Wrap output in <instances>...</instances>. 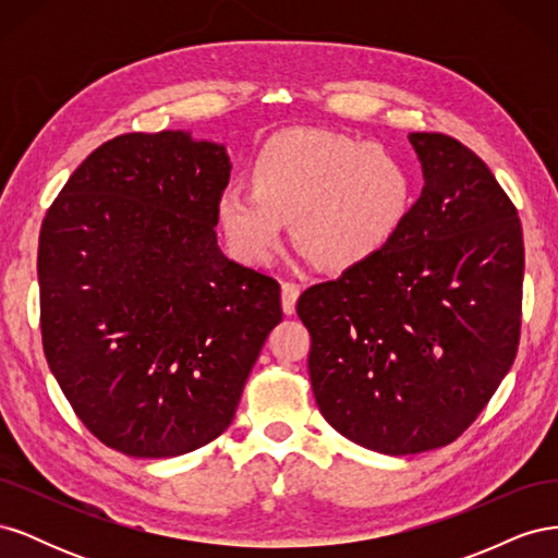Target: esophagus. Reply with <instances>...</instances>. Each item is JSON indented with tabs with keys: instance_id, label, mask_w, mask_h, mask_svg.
<instances>
[{
	"instance_id": "34e87169",
	"label": "esophagus",
	"mask_w": 558,
	"mask_h": 558,
	"mask_svg": "<svg viewBox=\"0 0 558 558\" xmlns=\"http://www.w3.org/2000/svg\"><path fill=\"white\" fill-rule=\"evenodd\" d=\"M300 298V286L293 281H283L281 283V307L286 314L295 312V302Z\"/></svg>"
}]
</instances>
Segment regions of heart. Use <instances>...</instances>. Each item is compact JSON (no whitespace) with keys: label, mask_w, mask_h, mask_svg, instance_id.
<instances>
[{"label":"heart","mask_w":558,"mask_h":558,"mask_svg":"<svg viewBox=\"0 0 558 558\" xmlns=\"http://www.w3.org/2000/svg\"><path fill=\"white\" fill-rule=\"evenodd\" d=\"M251 181L216 199L226 242L246 263L272 260L293 221L295 244L320 267L361 265L398 238L414 207V174L396 150L330 130L269 137Z\"/></svg>","instance_id":"obj_1"}]
</instances>
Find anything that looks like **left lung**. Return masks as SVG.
Listing matches in <instances>:
<instances>
[{
    "mask_svg": "<svg viewBox=\"0 0 558 558\" xmlns=\"http://www.w3.org/2000/svg\"><path fill=\"white\" fill-rule=\"evenodd\" d=\"M424 191L379 256L300 295L320 414L391 456L453 442L514 363L523 238L517 207L459 140L412 132Z\"/></svg>",
    "mask_w": 558,
    "mask_h": 558,
    "instance_id": "8db88e82",
    "label": "left lung"
}]
</instances>
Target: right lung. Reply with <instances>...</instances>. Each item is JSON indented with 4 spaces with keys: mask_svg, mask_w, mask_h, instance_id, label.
Masks as SVG:
<instances>
[{
    "mask_svg": "<svg viewBox=\"0 0 558 558\" xmlns=\"http://www.w3.org/2000/svg\"><path fill=\"white\" fill-rule=\"evenodd\" d=\"M221 144L130 132L95 148L39 234L41 342L99 442L170 459L216 440L281 320L277 279L223 256Z\"/></svg>",
    "mask_w": 558,
    "mask_h": 558,
    "instance_id": "obj_1",
    "label": "right lung"
}]
</instances>
